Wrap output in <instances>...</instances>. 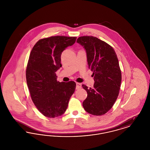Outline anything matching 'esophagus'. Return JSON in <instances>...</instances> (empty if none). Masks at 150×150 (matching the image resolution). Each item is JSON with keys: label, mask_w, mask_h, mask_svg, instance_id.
<instances>
[{"label": "esophagus", "mask_w": 150, "mask_h": 150, "mask_svg": "<svg viewBox=\"0 0 150 150\" xmlns=\"http://www.w3.org/2000/svg\"><path fill=\"white\" fill-rule=\"evenodd\" d=\"M81 88V84L76 83V89H79Z\"/></svg>", "instance_id": "34e87169"}]
</instances>
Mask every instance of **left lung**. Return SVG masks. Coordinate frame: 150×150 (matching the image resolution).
<instances>
[{"instance_id":"obj_1","label":"left lung","mask_w":150,"mask_h":150,"mask_svg":"<svg viewBox=\"0 0 150 150\" xmlns=\"http://www.w3.org/2000/svg\"><path fill=\"white\" fill-rule=\"evenodd\" d=\"M76 42L86 50L94 81L93 88L82 86L88 94L83 106L90 114H105L113 106L120 88L121 73L117 55L112 47L96 37L81 36Z\"/></svg>"}]
</instances>
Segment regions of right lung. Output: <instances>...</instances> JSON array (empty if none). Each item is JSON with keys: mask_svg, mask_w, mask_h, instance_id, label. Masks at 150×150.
<instances>
[{"mask_svg": "<svg viewBox=\"0 0 150 150\" xmlns=\"http://www.w3.org/2000/svg\"><path fill=\"white\" fill-rule=\"evenodd\" d=\"M76 37L54 36L39 40L33 48L26 68L27 84L31 99L45 116L64 114L76 83L57 81L56 72L62 64V52L76 42Z\"/></svg>", "mask_w": 150, "mask_h": 150, "instance_id": "right-lung-1", "label": "right lung"}]
</instances>
